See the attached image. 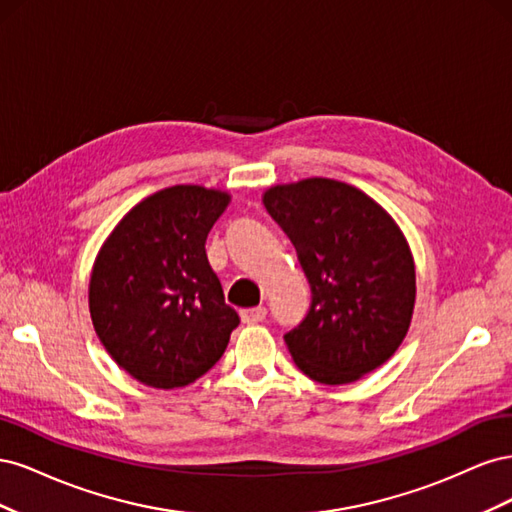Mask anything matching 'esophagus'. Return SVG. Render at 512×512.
I'll list each match as a JSON object with an SVG mask.
<instances>
[{
    "instance_id": "obj_1",
    "label": "esophagus",
    "mask_w": 512,
    "mask_h": 512,
    "mask_svg": "<svg viewBox=\"0 0 512 512\" xmlns=\"http://www.w3.org/2000/svg\"><path fill=\"white\" fill-rule=\"evenodd\" d=\"M267 318V309L258 305V307H250V309H241V320L245 324H258Z\"/></svg>"
}]
</instances>
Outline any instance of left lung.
<instances>
[{
  "label": "left lung",
  "instance_id": "left-lung-1",
  "mask_svg": "<svg viewBox=\"0 0 512 512\" xmlns=\"http://www.w3.org/2000/svg\"><path fill=\"white\" fill-rule=\"evenodd\" d=\"M297 247L312 305L284 333L294 363L316 382L348 384L404 342L416 277L410 247L378 203L348 183L305 179L265 194Z\"/></svg>",
  "mask_w": 512,
  "mask_h": 512
}]
</instances>
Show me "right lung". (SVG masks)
<instances>
[{"label":"right lung","instance_id":"right-lung-1","mask_svg":"<svg viewBox=\"0 0 512 512\" xmlns=\"http://www.w3.org/2000/svg\"><path fill=\"white\" fill-rule=\"evenodd\" d=\"M228 194L175 185L138 203L106 239L89 312L106 352L156 389L188 386L220 361L239 314L207 260Z\"/></svg>","mask_w":512,"mask_h":512}]
</instances>
